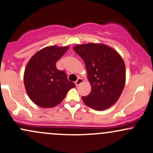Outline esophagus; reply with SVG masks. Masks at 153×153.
Instances as JSON below:
<instances>
[{"mask_svg":"<svg viewBox=\"0 0 153 153\" xmlns=\"http://www.w3.org/2000/svg\"><path fill=\"white\" fill-rule=\"evenodd\" d=\"M82 81H83V80H82V79L81 78H78V80H77L75 82V85H76V86H78V85H80V84L81 83V82H82Z\"/></svg>","mask_w":153,"mask_h":153,"instance_id":"1","label":"esophagus"}]
</instances>
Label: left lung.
<instances>
[{"instance_id": "obj_1", "label": "left lung", "mask_w": 153, "mask_h": 153, "mask_svg": "<svg viewBox=\"0 0 153 153\" xmlns=\"http://www.w3.org/2000/svg\"><path fill=\"white\" fill-rule=\"evenodd\" d=\"M73 50L85 62L91 85L90 94L82 97L84 103L98 111L113 106L125 85V65L120 54L103 44L78 45Z\"/></svg>"}]
</instances>
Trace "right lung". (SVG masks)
<instances>
[{"label": "right lung", "instance_id": "obj_1", "mask_svg": "<svg viewBox=\"0 0 153 153\" xmlns=\"http://www.w3.org/2000/svg\"><path fill=\"white\" fill-rule=\"evenodd\" d=\"M68 46H50L33 56L26 65L24 82L31 101L42 108H52L62 101L67 93L75 87L66 73L56 68V62L68 50Z\"/></svg>", "mask_w": 153, "mask_h": 153}]
</instances>
